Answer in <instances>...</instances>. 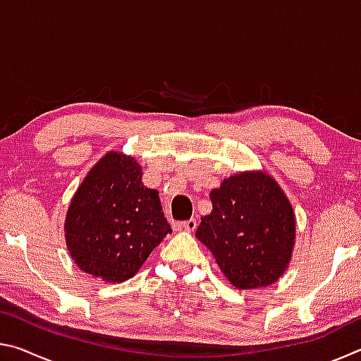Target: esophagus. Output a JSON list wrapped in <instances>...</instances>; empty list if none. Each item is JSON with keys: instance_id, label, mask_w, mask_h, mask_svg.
<instances>
[{"instance_id": "1", "label": "esophagus", "mask_w": 361, "mask_h": 361, "mask_svg": "<svg viewBox=\"0 0 361 361\" xmlns=\"http://www.w3.org/2000/svg\"><path fill=\"white\" fill-rule=\"evenodd\" d=\"M175 229L178 231H195V228H197V221H195V218H191V219H186V221H180V223H175Z\"/></svg>"}]
</instances>
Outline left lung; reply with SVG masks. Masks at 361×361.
Instances as JSON below:
<instances>
[{
	"label": "left lung",
	"mask_w": 361,
	"mask_h": 361,
	"mask_svg": "<svg viewBox=\"0 0 361 361\" xmlns=\"http://www.w3.org/2000/svg\"><path fill=\"white\" fill-rule=\"evenodd\" d=\"M210 200L195 237L229 282L240 290L276 282L295 243V213L277 183L261 172L239 173L213 189Z\"/></svg>",
	"instance_id": "left-lung-1"
}]
</instances>
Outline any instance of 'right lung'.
<instances>
[{
	"label": "right lung",
	"mask_w": 361,
	"mask_h": 361,
	"mask_svg": "<svg viewBox=\"0 0 361 361\" xmlns=\"http://www.w3.org/2000/svg\"><path fill=\"white\" fill-rule=\"evenodd\" d=\"M66 245L84 272L105 282L130 279L172 228L135 159L108 152L85 176L65 223Z\"/></svg>",
	"instance_id": "add662e5"
}]
</instances>
